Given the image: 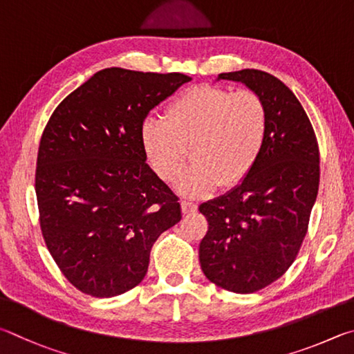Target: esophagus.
Returning <instances> with one entry per match:
<instances>
[{
  "label": "esophagus",
  "mask_w": 354,
  "mask_h": 354,
  "mask_svg": "<svg viewBox=\"0 0 354 354\" xmlns=\"http://www.w3.org/2000/svg\"><path fill=\"white\" fill-rule=\"evenodd\" d=\"M182 212L185 214H189V213L197 212V203L189 202V201H182Z\"/></svg>",
  "instance_id": "esophagus-1"
}]
</instances>
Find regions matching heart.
<instances>
[{"instance_id":"b5f03b06","label":"heart","mask_w":354,"mask_h":354,"mask_svg":"<svg viewBox=\"0 0 354 354\" xmlns=\"http://www.w3.org/2000/svg\"><path fill=\"white\" fill-rule=\"evenodd\" d=\"M268 109L257 93L199 85L169 102L165 120L147 116L140 127L141 151L151 169L171 183L182 172L189 147L194 165L177 191L203 197L233 188L249 176L268 138Z\"/></svg>"}]
</instances>
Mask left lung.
Wrapping results in <instances>:
<instances>
[{
    "mask_svg": "<svg viewBox=\"0 0 354 354\" xmlns=\"http://www.w3.org/2000/svg\"><path fill=\"white\" fill-rule=\"evenodd\" d=\"M268 109V138L255 167L227 194L202 203L203 274L216 286L252 294L278 280L299 253L319 191L320 158L311 121L280 79L259 70L222 73Z\"/></svg>",
    "mask_w": 354,
    "mask_h": 354,
    "instance_id": "left-lung-1",
    "label": "left lung"
}]
</instances>
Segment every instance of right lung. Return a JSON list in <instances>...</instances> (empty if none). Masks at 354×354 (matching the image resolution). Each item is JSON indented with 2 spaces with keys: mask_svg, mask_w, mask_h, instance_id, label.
<instances>
[{
  "mask_svg": "<svg viewBox=\"0 0 354 354\" xmlns=\"http://www.w3.org/2000/svg\"><path fill=\"white\" fill-rule=\"evenodd\" d=\"M189 80L105 68L49 118L35 169L40 228L80 292L110 299L138 286L153 243L182 219L178 197L146 163L140 127Z\"/></svg>",
  "mask_w": 354,
  "mask_h": 354,
  "instance_id": "obj_1",
  "label": "right lung"
}]
</instances>
